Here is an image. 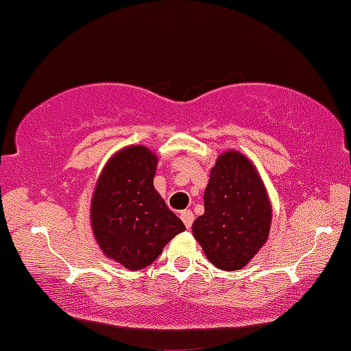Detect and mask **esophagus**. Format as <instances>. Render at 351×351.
Segmentation results:
<instances>
[{"mask_svg":"<svg viewBox=\"0 0 351 351\" xmlns=\"http://www.w3.org/2000/svg\"><path fill=\"white\" fill-rule=\"evenodd\" d=\"M180 218L183 219V223H184V226H186V228H191V225H193V219H195L193 211L183 210L182 213H180Z\"/></svg>","mask_w":351,"mask_h":351,"instance_id":"obj_1","label":"esophagus"}]
</instances>
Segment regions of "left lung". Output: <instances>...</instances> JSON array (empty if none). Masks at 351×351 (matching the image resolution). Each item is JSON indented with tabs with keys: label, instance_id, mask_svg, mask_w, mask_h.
Segmentation results:
<instances>
[{
	"label": "left lung",
	"instance_id": "1",
	"mask_svg": "<svg viewBox=\"0 0 351 351\" xmlns=\"http://www.w3.org/2000/svg\"><path fill=\"white\" fill-rule=\"evenodd\" d=\"M205 213L193 234L208 260L234 271L248 265L268 240L271 205L256 168L241 153L225 152L211 168L205 190Z\"/></svg>",
	"mask_w": 351,
	"mask_h": 351
}]
</instances>
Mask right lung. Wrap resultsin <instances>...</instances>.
<instances>
[{
  "label": "right lung",
  "mask_w": 351,
  "mask_h": 351,
  "mask_svg": "<svg viewBox=\"0 0 351 351\" xmlns=\"http://www.w3.org/2000/svg\"><path fill=\"white\" fill-rule=\"evenodd\" d=\"M156 155L128 146L110 158L91 198V228L99 248L126 269L149 267L183 221L153 186Z\"/></svg>",
  "instance_id": "obj_1"
}]
</instances>
